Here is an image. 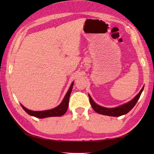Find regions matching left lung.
Returning <instances> with one entry per match:
<instances>
[{
    "instance_id": "left-lung-1",
    "label": "left lung",
    "mask_w": 154,
    "mask_h": 154,
    "mask_svg": "<svg viewBox=\"0 0 154 154\" xmlns=\"http://www.w3.org/2000/svg\"><path fill=\"white\" fill-rule=\"evenodd\" d=\"M143 87L140 91V93L137 94V95L134 98V99L130 100V102L127 103L126 104H123V105H121L120 106H118L116 108H112V109H108V108L100 106L98 105L95 103L94 102L93 99H91L90 95H89L90 103L91 106L93 110L97 112V113L100 114H104V115H107V116H120L124 115V114H127L130 110L132 109V108L136 105V103L138 102L139 98L141 95L142 92L143 91Z\"/></svg>"
}]
</instances>
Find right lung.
I'll return each mask as SVG.
<instances>
[{
	"label": "right lung",
	"instance_id": "add662e5",
	"mask_svg": "<svg viewBox=\"0 0 154 154\" xmlns=\"http://www.w3.org/2000/svg\"><path fill=\"white\" fill-rule=\"evenodd\" d=\"M73 83H72L70 88L67 91V94H65L63 101H62L60 105L57 106L56 108H55L54 109L44 110V111H33V110L27 109L26 108H25L24 106H22V104L21 106L22 107V109H24L28 114H30L31 116H34L35 117L38 118V119H44V118L51 117V116H62L66 112V111L68 109L69 99L71 91H72V89H73Z\"/></svg>",
	"mask_w": 154,
	"mask_h": 154
}]
</instances>
